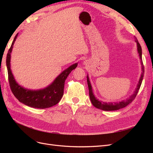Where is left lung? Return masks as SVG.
<instances>
[{
	"label": "left lung",
	"mask_w": 153,
	"mask_h": 153,
	"mask_svg": "<svg viewBox=\"0 0 153 153\" xmlns=\"http://www.w3.org/2000/svg\"><path fill=\"white\" fill-rule=\"evenodd\" d=\"M135 39H136V42L137 43V50H138V52L139 53V56H140V59L141 60V64L142 66V73L141 76L140 78L139 82L138 83V85L137 86L136 89L134 92V93L129 97L128 99H127L126 101H123L119 103H105V102H103V101H100L98 100H97L95 96L93 94V92H92V87H91V84L90 83L89 79V76H87V84H88V87H89V97L91 101L92 104L96 108H99L101 110H103L105 111H113V110H117L119 109H121L123 108L126 107L127 105H128L129 103H131L132 101L135 100V97L138 93V91L140 89V85L142 84V82L143 80V75H144V66L143 64V62H142V48L141 46L140 45V43H138V41L137 39V38L135 37Z\"/></svg>",
	"instance_id": "left-lung-1"
}]
</instances>
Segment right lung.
Instances as JSON below:
<instances>
[{
  "instance_id": "right-lung-1",
  "label": "right lung",
  "mask_w": 153,
  "mask_h": 153,
  "mask_svg": "<svg viewBox=\"0 0 153 153\" xmlns=\"http://www.w3.org/2000/svg\"><path fill=\"white\" fill-rule=\"evenodd\" d=\"M17 36L18 34L13 39L6 57L9 84H10L13 94L20 102L30 107L35 108H47L55 105L59 102L63 96L64 82L66 78L71 71L76 68L77 63L74 64L73 65L69 66L66 70L62 72L55 78L52 84L46 87L45 89L38 91H31L24 89L16 82L10 68L11 53Z\"/></svg>"
}]
</instances>
